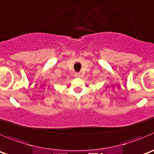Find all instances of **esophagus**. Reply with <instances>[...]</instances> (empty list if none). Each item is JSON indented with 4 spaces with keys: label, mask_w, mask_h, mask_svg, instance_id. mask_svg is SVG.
<instances>
[{
    "label": "esophagus",
    "mask_w": 154,
    "mask_h": 154,
    "mask_svg": "<svg viewBox=\"0 0 154 154\" xmlns=\"http://www.w3.org/2000/svg\"><path fill=\"white\" fill-rule=\"evenodd\" d=\"M74 77H80V74H79V73H75V74H74Z\"/></svg>",
    "instance_id": "obj_1"
}]
</instances>
